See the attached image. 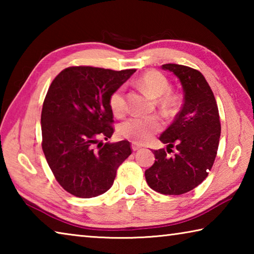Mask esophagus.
Returning a JSON list of instances; mask_svg holds the SVG:
<instances>
[{
    "mask_svg": "<svg viewBox=\"0 0 254 254\" xmlns=\"http://www.w3.org/2000/svg\"><path fill=\"white\" fill-rule=\"evenodd\" d=\"M140 149H141V145L136 144L134 142L132 143V150H133V151H137V150H140Z\"/></svg>",
    "mask_w": 254,
    "mask_h": 254,
    "instance_id": "obj_1",
    "label": "esophagus"
}]
</instances>
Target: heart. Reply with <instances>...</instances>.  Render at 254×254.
<instances>
[{
    "instance_id": "obj_1",
    "label": "heart",
    "mask_w": 254,
    "mask_h": 254,
    "mask_svg": "<svg viewBox=\"0 0 254 254\" xmlns=\"http://www.w3.org/2000/svg\"><path fill=\"white\" fill-rule=\"evenodd\" d=\"M139 84L145 92L154 98L161 97L169 92L170 85L165 75L157 70H150L140 77ZM167 104L173 103V97H165ZM110 109L115 117H121L126 112L124 88L119 87L111 94L109 100ZM161 128V123L156 117H131L119 126V134L136 143H144L154 133Z\"/></svg>"
}]
</instances>
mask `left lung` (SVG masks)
<instances>
[{
  "label": "left lung",
  "mask_w": 254,
  "mask_h": 254,
  "mask_svg": "<svg viewBox=\"0 0 254 254\" xmlns=\"http://www.w3.org/2000/svg\"><path fill=\"white\" fill-rule=\"evenodd\" d=\"M162 69L173 72L184 89L182 110L159 137L167 144V152L176 146L178 152L170 158L165 149L154 150L156 160L144 175L153 190L182 195L203 183L212 169L220 142V114L212 89L200 71L177 64H166Z\"/></svg>",
  "instance_id": "1"
}]
</instances>
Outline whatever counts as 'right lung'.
Masks as SVG:
<instances>
[{
	"mask_svg": "<svg viewBox=\"0 0 254 254\" xmlns=\"http://www.w3.org/2000/svg\"><path fill=\"white\" fill-rule=\"evenodd\" d=\"M134 71L68 67L51 83L41 112L42 150L56 180L69 194L80 198L104 194L131 154L127 140H100L114 132L111 94Z\"/></svg>",
	"mask_w": 254,
	"mask_h": 254,
	"instance_id": "right-lung-1",
	"label": "right lung"
}]
</instances>
